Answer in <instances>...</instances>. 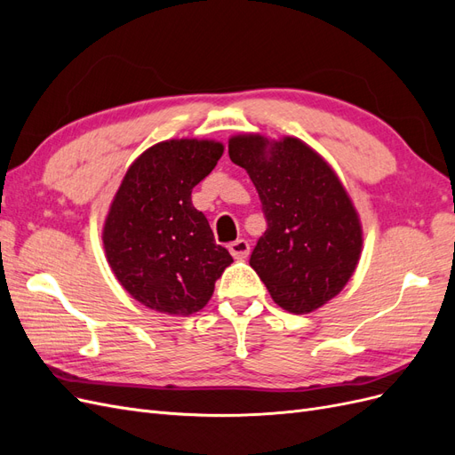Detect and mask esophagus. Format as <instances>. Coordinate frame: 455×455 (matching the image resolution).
<instances>
[{
	"instance_id": "34e87169",
	"label": "esophagus",
	"mask_w": 455,
	"mask_h": 455,
	"mask_svg": "<svg viewBox=\"0 0 455 455\" xmlns=\"http://www.w3.org/2000/svg\"><path fill=\"white\" fill-rule=\"evenodd\" d=\"M228 249H229L231 256L235 258V259H244L246 256H249V252H251V244H249V241H246V239H237V241L229 243Z\"/></svg>"
}]
</instances>
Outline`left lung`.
I'll return each mask as SVG.
<instances>
[{"instance_id":"left-lung-1","label":"left lung","mask_w":455,"mask_h":455,"mask_svg":"<svg viewBox=\"0 0 455 455\" xmlns=\"http://www.w3.org/2000/svg\"><path fill=\"white\" fill-rule=\"evenodd\" d=\"M229 159L249 172L266 216L251 266L273 301L301 315L347 284L363 249L353 203L330 164L298 139L229 140Z\"/></svg>"}]
</instances>
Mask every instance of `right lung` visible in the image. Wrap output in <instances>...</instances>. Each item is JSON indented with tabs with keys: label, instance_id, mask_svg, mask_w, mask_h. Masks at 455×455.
I'll list each match as a JSON object with an SVG mask.
<instances>
[{
	"label": "right lung",
	"instance_id": "add662e5",
	"mask_svg": "<svg viewBox=\"0 0 455 455\" xmlns=\"http://www.w3.org/2000/svg\"><path fill=\"white\" fill-rule=\"evenodd\" d=\"M224 146L169 140L136 159L104 224V249L123 288L149 309L191 315L206 306L233 258L216 244L194 189L216 167Z\"/></svg>",
	"mask_w": 455,
	"mask_h": 455
}]
</instances>
